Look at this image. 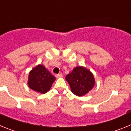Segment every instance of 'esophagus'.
I'll return each instance as SVG.
<instances>
[{
	"mask_svg": "<svg viewBox=\"0 0 131 131\" xmlns=\"http://www.w3.org/2000/svg\"><path fill=\"white\" fill-rule=\"evenodd\" d=\"M62 77H63L62 74H58L56 75V78H62Z\"/></svg>",
	"mask_w": 131,
	"mask_h": 131,
	"instance_id": "obj_1",
	"label": "esophagus"
}]
</instances>
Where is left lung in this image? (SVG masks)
Segmentation results:
<instances>
[{"instance_id": "left-lung-1", "label": "left lung", "mask_w": 131, "mask_h": 131, "mask_svg": "<svg viewBox=\"0 0 131 131\" xmlns=\"http://www.w3.org/2000/svg\"><path fill=\"white\" fill-rule=\"evenodd\" d=\"M65 79L70 85L71 91L78 96L88 94L95 84L93 73L83 67H75L70 74H67Z\"/></svg>"}]
</instances>
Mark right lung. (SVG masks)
Instances as JSON below:
<instances>
[{
    "label": "right lung",
    "instance_id": "right-lung-1",
    "mask_svg": "<svg viewBox=\"0 0 131 131\" xmlns=\"http://www.w3.org/2000/svg\"><path fill=\"white\" fill-rule=\"evenodd\" d=\"M55 78L42 64L34 67L29 74L27 84L32 90L45 94L51 89Z\"/></svg>",
    "mask_w": 131,
    "mask_h": 131
}]
</instances>
